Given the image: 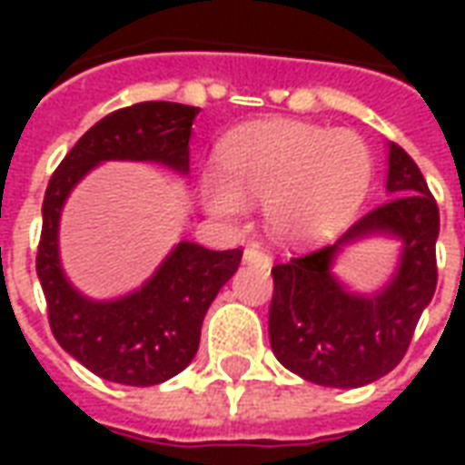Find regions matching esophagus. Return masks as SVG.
Segmentation results:
<instances>
[{
	"mask_svg": "<svg viewBox=\"0 0 465 465\" xmlns=\"http://www.w3.org/2000/svg\"><path fill=\"white\" fill-rule=\"evenodd\" d=\"M243 259L253 263H269V253L263 252L259 243H249V246H246V252H243Z\"/></svg>",
	"mask_w": 465,
	"mask_h": 465,
	"instance_id": "obj_1",
	"label": "esophagus"
}]
</instances>
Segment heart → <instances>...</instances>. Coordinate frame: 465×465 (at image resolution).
<instances>
[{"label":"heart","mask_w":465,"mask_h":465,"mask_svg":"<svg viewBox=\"0 0 465 465\" xmlns=\"http://www.w3.org/2000/svg\"><path fill=\"white\" fill-rule=\"evenodd\" d=\"M222 172L203 179L213 213L239 216L246 203H272L273 229L289 239L333 232L366 192L369 149L349 132L296 122H266L236 132Z\"/></svg>","instance_id":"heart-1"}]
</instances>
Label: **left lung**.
<instances>
[{"mask_svg":"<svg viewBox=\"0 0 465 465\" xmlns=\"http://www.w3.org/2000/svg\"><path fill=\"white\" fill-rule=\"evenodd\" d=\"M386 192L389 202L363 213L339 242L272 269L273 356L312 383L356 389L386 376L406 356L420 313L433 299L439 282V203L399 143H391ZM373 231L404 239L400 273L376 297H353L328 272L331 259L343 242Z\"/></svg>","mask_w":465,"mask_h":465,"instance_id":"obj_1","label":"left lung"}]
</instances>
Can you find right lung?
Returning <instances> with one entry per match:
<instances>
[{
	"label": "right lung",
	"instance_id": "obj_1",
	"mask_svg": "<svg viewBox=\"0 0 465 465\" xmlns=\"http://www.w3.org/2000/svg\"><path fill=\"white\" fill-rule=\"evenodd\" d=\"M199 106L142 102L124 106L69 149L46 186L36 276L59 346L86 369L124 386H156L183 371L199 349L203 316L242 263V249L212 252L182 242L142 292L96 303L69 286L56 256V226L66 193L106 159L159 162L189 172V136Z\"/></svg>",
	"mask_w": 465,
	"mask_h": 465
}]
</instances>
